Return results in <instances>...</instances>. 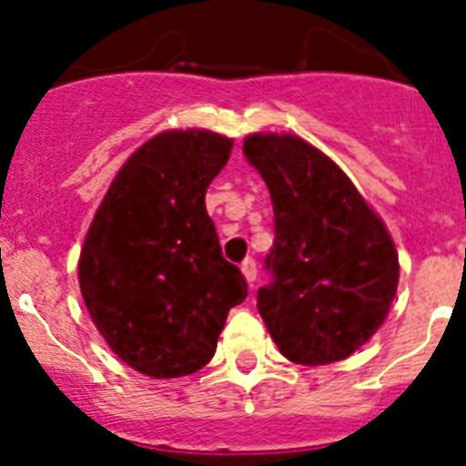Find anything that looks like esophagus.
I'll return each mask as SVG.
<instances>
[{"mask_svg": "<svg viewBox=\"0 0 466 466\" xmlns=\"http://www.w3.org/2000/svg\"><path fill=\"white\" fill-rule=\"evenodd\" d=\"M242 275H245V279L249 282V287H254V279H257V263L252 261V258H245L240 266Z\"/></svg>", "mask_w": 466, "mask_h": 466, "instance_id": "obj_1", "label": "esophagus"}]
</instances>
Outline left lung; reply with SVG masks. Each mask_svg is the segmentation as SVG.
I'll return each mask as SVG.
<instances>
[{
  "label": "left lung",
  "instance_id": "8db88e82",
  "mask_svg": "<svg viewBox=\"0 0 466 466\" xmlns=\"http://www.w3.org/2000/svg\"><path fill=\"white\" fill-rule=\"evenodd\" d=\"M270 191L273 279L257 294L270 339L287 360H348L385 322L399 284L390 230L350 177L296 135L254 133L242 144Z\"/></svg>",
  "mask_w": 466,
  "mask_h": 466
}]
</instances>
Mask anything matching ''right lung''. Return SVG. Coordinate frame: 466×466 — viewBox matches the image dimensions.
Here are the masks:
<instances>
[{
  "instance_id": "right-lung-1",
  "label": "right lung",
  "mask_w": 466,
  "mask_h": 466,
  "mask_svg": "<svg viewBox=\"0 0 466 466\" xmlns=\"http://www.w3.org/2000/svg\"><path fill=\"white\" fill-rule=\"evenodd\" d=\"M230 149L233 139L196 127L151 137L114 177L84 240L79 287L90 319L144 376L200 371L228 310L247 299L205 209Z\"/></svg>"
}]
</instances>
